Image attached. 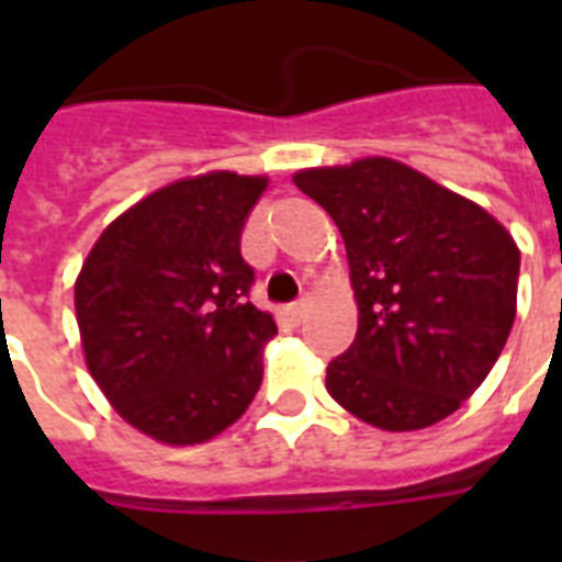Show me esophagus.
<instances>
[{
	"label": "esophagus",
	"mask_w": 562,
	"mask_h": 562,
	"mask_svg": "<svg viewBox=\"0 0 562 562\" xmlns=\"http://www.w3.org/2000/svg\"><path fill=\"white\" fill-rule=\"evenodd\" d=\"M308 312V300H297V303H291L289 308H285V315L291 317V321H303Z\"/></svg>",
	"instance_id": "34e87169"
}]
</instances>
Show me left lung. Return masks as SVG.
I'll return each mask as SVG.
<instances>
[{"instance_id":"1","label":"left lung","mask_w":562,"mask_h":562,"mask_svg":"<svg viewBox=\"0 0 562 562\" xmlns=\"http://www.w3.org/2000/svg\"><path fill=\"white\" fill-rule=\"evenodd\" d=\"M338 224L359 306L326 391L382 431L435 426L470 400L516 317L519 247L470 198L391 157L294 175Z\"/></svg>"}]
</instances>
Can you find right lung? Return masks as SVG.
<instances>
[{
    "mask_svg": "<svg viewBox=\"0 0 562 562\" xmlns=\"http://www.w3.org/2000/svg\"><path fill=\"white\" fill-rule=\"evenodd\" d=\"M262 175L206 171L113 218L75 280L87 370L125 423L157 443H206L262 384L271 312L247 300V212Z\"/></svg>",
    "mask_w": 562,
    "mask_h": 562,
    "instance_id": "obj_1",
    "label": "right lung"
}]
</instances>
